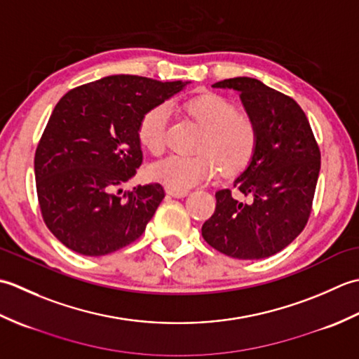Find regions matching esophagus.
<instances>
[{"label": "esophagus", "mask_w": 359, "mask_h": 359, "mask_svg": "<svg viewBox=\"0 0 359 359\" xmlns=\"http://www.w3.org/2000/svg\"><path fill=\"white\" fill-rule=\"evenodd\" d=\"M166 193L172 196V197H185L188 196V189H177V188H171V187H166Z\"/></svg>", "instance_id": "obj_1"}]
</instances>
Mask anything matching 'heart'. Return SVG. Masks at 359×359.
Wrapping results in <instances>:
<instances>
[{"instance_id": "1", "label": "heart", "mask_w": 359, "mask_h": 359, "mask_svg": "<svg viewBox=\"0 0 359 359\" xmlns=\"http://www.w3.org/2000/svg\"><path fill=\"white\" fill-rule=\"evenodd\" d=\"M184 109L203 131L196 156H170L149 168V175L166 187L187 189L211 179L220 170L233 175L245 170L253 160L259 129L253 118L239 114L236 104L225 97L205 93L189 98ZM170 108L160 103L143 114L137 137L142 147L152 156L166 149Z\"/></svg>"}]
</instances>
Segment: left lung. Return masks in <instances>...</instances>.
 Segmentation results:
<instances>
[{
  "label": "left lung",
  "mask_w": 359,
  "mask_h": 359,
  "mask_svg": "<svg viewBox=\"0 0 359 359\" xmlns=\"http://www.w3.org/2000/svg\"><path fill=\"white\" fill-rule=\"evenodd\" d=\"M212 88L241 93L259 129L256 154L231 189L216 193V210L202 225L208 245L230 257H270L306 228L321 170V151L306 114L292 97L250 77L217 81Z\"/></svg>",
  "instance_id": "obj_1"
}]
</instances>
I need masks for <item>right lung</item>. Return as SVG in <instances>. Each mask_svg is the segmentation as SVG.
I'll use <instances>...</instances> for the list:
<instances>
[{
	"mask_svg": "<svg viewBox=\"0 0 359 359\" xmlns=\"http://www.w3.org/2000/svg\"><path fill=\"white\" fill-rule=\"evenodd\" d=\"M188 81L109 75L66 93L35 151L36 196L50 233L75 253L104 256L143 234L165 197L160 184L123 191L142 165L137 126Z\"/></svg>",
	"mask_w": 359,
	"mask_h": 359,
	"instance_id": "add662e5",
	"label": "right lung"
}]
</instances>
